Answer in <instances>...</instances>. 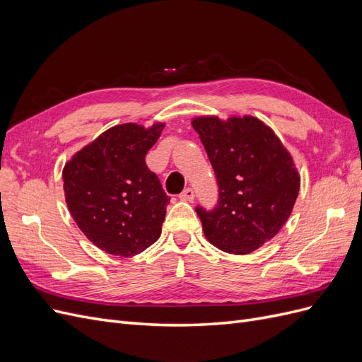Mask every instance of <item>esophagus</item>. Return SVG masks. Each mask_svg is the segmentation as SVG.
<instances>
[{
  "mask_svg": "<svg viewBox=\"0 0 362 362\" xmlns=\"http://www.w3.org/2000/svg\"><path fill=\"white\" fill-rule=\"evenodd\" d=\"M180 199L192 202V201L194 199V192H193V189H190V187L185 189V190H184V192L180 194Z\"/></svg>",
  "mask_w": 362,
  "mask_h": 362,
  "instance_id": "obj_1",
  "label": "esophagus"
}]
</instances>
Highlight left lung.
I'll return each instance as SVG.
<instances>
[{"label": "left lung", "mask_w": 362, "mask_h": 362, "mask_svg": "<svg viewBox=\"0 0 362 362\" xmlns=\"http://www.w3.org/2000/svg\"><path fill=\"white\" fill-rule=\"evenodd\" d=\"M218 184L213 211L196 208L208 242L246 255L288 221L300 189L293 157L270 127L254 116L193 117Z\"/></svg>", "instance_id": "obj_1"}]
</instances>
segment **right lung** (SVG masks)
<instances>
[{"label": "right lung", "instance_id": "1", "mask_svg": "<svg viewBox=\"0 0 362 362\" xmlns=\"http://www.w3.org/2000/svg\"><path fill=\"white\" fill-rule=\"evenodd\" d=\"M163 128V122L112 127L64 164L63 190L71 216L107 254L134 257L161 234L170 199L145 157Z\"/></svg>", "mask_w": 362, "mask_h": 362}]
</instances>
